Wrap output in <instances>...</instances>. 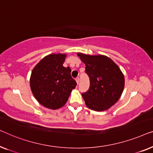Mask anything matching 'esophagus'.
I'll use <instances>...</instances> for the list:
<instances>
[{
    "label": "esophagus",
    "instance_id": "34e87169",
    "mask_svg": "<svg viewBox=\"0 0 153 153\" xmlns=\"http://www.w3.org/2000/svg\"><path fill=\"white\" fill-rule=\"evenodd\" d=\"M76 81L77 85H78L79 82V77H77V78L76 79Z\"/></svg>",
    "mask_w": 153,
    "mask_h": 153
}]
</instances>
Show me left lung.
I'll use <instances>...</instances> for the list:
<instances>
[{
    "label": "left lung",
    "mask_w": 153,
    "mask_h": 153,
    "mask_svg": "<svg viewBox=\"0 0 153 153\" xmlns=\"http://www.w3.org/2000/svg\"><path fill=\"white\" fill-rule=\"evenodd\" d=\"M85 64L90 87L82 94L88 108L101 111L108 109L119 100L123 91L125 78L120 68L105 55H89L77 53Z\"/></svg>",
    "instance_id": "obj_1"
}]
</instances>
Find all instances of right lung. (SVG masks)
I'll list each match as a JSON object with an SVG mask.
<instances>
[{
    "mask_svg": "<svg viewBox=\"0 0 153 153\" xmlns=\"http://www.w3.org/2000/svg\"><path fill=\"white\" fill-rule=\"evenodd\" d=\"M66 54L44 57L32 71L30 85L36 100L45 107L59 109L67 102L77 83L71 76V70L64 67Z\"/></svg>",
    "mask_w": 153,
    "mask_h": 153,
    "instance_id": "add662e5",
    "label": "right lung"
}]
</instances>
